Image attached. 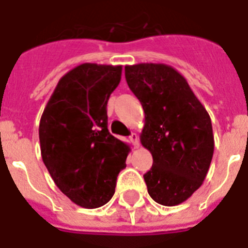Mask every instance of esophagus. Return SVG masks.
<instances>
[{"label": "esophagus", "mask_w": 248, "mask_h": 248, "mask_svg": "<svg viewBox=\"0 0 248 248\" xmlns=\"http://www.w3.org/2000/svg\"><path fill=\"white\" fill-rule=\"evenodd\" d=\"M130 141L132 142V146H134V149H139V147H140V141H139V136H137L136 134L131 135Z\"/></svg>", "instance_id": "obj_1"}]
</instances>
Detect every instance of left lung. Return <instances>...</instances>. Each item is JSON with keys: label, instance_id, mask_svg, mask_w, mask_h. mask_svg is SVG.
Listing matches in <instances>:
<instances>
[{"label": "left lung", "instance_id": "8db88e82", "mask_svg": "<svg viewBox=\"0 0 248 248\" xmlns=\"http://www.w3.org/2000/svg\"><path fill=\"white\" fill-rule=\"evenodd\" d=\"M124 76L145 112L142 146L153 155L143 175L150 197L161 205H178L204 182L214 151L209 113L186 79L163 63L124 66Z\"/></svg>", "mask_w": 248, "mask_h": 248}]
</instances>
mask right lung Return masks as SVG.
Returning <instances> with one entry per match:
<instances>
[{"label": "right lung", "mask_w": 248, "mask_h": 248, "mask_svg": "<svg viewBox=\"0 0 248 248\" xmlns=\"http://www.w3.org/2000/svg\"><path fill=\"white\" fill-rule=\"evenodd\" d=\"M122 65L84 63L58 82L39 124L43 161L58 188L87 209L113 197L130 146L109 134L107 102Z\"/></svg>", "instance_id": "obj_1"}]
</instances>
